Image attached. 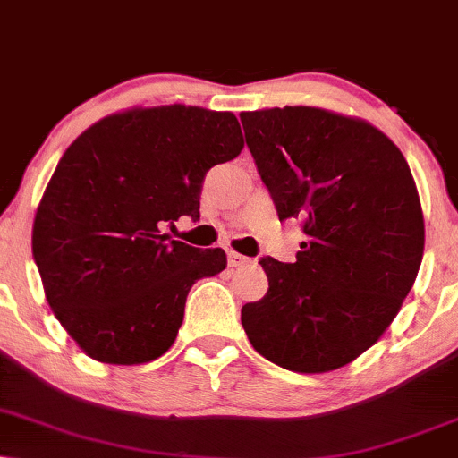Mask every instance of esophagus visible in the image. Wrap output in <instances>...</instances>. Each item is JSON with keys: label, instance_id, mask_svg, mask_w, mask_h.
<instances>
[{"label": "esophagus", "instance_id": "1", "mask_svg": "<svg viewBox=\"0 0 458 458\" xmlns=\"http://www.w3.org/2000/svg\"><path fill=\"white\" fill-rule=\"evenodd\" d=\"M225 258H228V266H233V268H239V266L249 262V258L241 256V253H236V251H228V256Z\"/></svg>", "mask_w": 458, "mask_h": 458}]
</instances>
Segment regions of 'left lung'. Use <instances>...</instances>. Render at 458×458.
Returning <instances> with one entry per match:
<instances>
[{"label":"left lung","instance_id":"1","mask_svg":"<svg viewBox=\"0 0 458 458\" xmlns=\"http://www.w3.org/2000/svg\"><path fill=\"white\" fill-rule=\"evenodd\" d=\"M276 216L302 219L296 262L262 258L268 292L241 309L259 355L319 374L368 351L414 285L425 247L419 192L395 143L317 107L241 114Z\"/></svg>","mask_w":458,"mask_h":458}]
</instances>
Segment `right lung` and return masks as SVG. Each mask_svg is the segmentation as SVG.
<instances>
[{"label":"right lung","instance_id":"1","mask_svg":"<svg viewBox=\"0 0 458 458\" xmlns=\"http://www.w3.org/2000/svg\"><path fill=\"white\" fill-rule=\"evenodd\" d=\"M241 149L234 114L186 106L109 115L67 148L38 207L33 259L86 355L135 366L175 343L188 292L225 268V253L160 230L196 222L207 171Z\"/></svg>","mask_w":458,"mask_h":458}]
</instances>
